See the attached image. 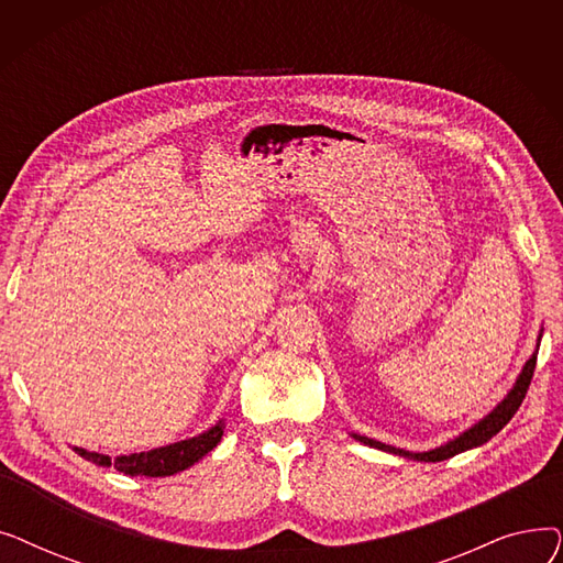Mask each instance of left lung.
<instances>
[{"label":"left lung","instance_id":"1","mask_svg":"<svg viewBox=\"0 0 563 563\" xmlns=\"http://www.w3.org/2000/svg\"><path fill=\"white\" fill-rule=\"evenodd\" d=\"M537 356H539V346H537V351H534V356H531V358L527 361V365H525L520 378L516 380L514 390L507 395L505 401H501V404L490 412L488 418H484L479 424L467 429L463 435H459L456 440L448 442V445H442V448H438V450L420 452V454H410V452L397 450V448H393V445H383V442H376V440L365 438V435H353V438L365 442V445H369V448H376V450H383V452H390V454H399V456L412 459V461H427V463H429V461H431V463L445 461V459H452V456H456V454H461V452H465V450L479 448V445H484V442H488L495 433H499L501 429H505L507 422L516 416V410L520 408V404H522V399H525V395H527V390H529L531 376H534Z\"/></svg>","mask_w":563,"mask_h":563}]
</instances>
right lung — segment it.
<instances>
[{
    "mask_svg": "<svg viewBox=\"0 0 563 563\" xmlns=\"http://www.w3.org/2000/svg\"><path fill=\"white\" fill-rule=\"evenodd\" d=\"M221 435H223V427L217 424L207 433H200L191 440H183L168 448L130 454V456L109 459L96 452H84V450H75V452H79L86 461H91L96 465H102V467L113 465L118 472H123V475H130V477H170L175 472L194 465L207 452H212L221 442Z\"/></svg>",
    "mask_w": 563,
    "mask_h": 563,
    "instance_id": "obj_1",
    "label": "right lung"
}]
</instances>
